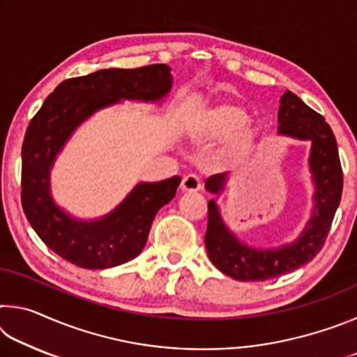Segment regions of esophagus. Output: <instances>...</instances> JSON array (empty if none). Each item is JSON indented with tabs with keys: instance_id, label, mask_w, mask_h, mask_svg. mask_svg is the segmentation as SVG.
Instances as JSON below:
<instances>
[{
	"instance_id": "esophagus-1",
	"label": "esophagus",
	"mask_w": 357,
	"mask_h": 357,
	"mask_svg": "<svg viewBox=\"0 0 357 357\" xmlns=\"http://www.w3.org/2000/svg\"><path fill=\"white\" fill-rule=\"evenodd\" d=\"M202 189V181L195 174H187L181 183V190L183 192H198Z\"/></svg>"
}]
</instances>
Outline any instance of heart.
Listing matches in <instances>:
<instances>
[{"mask_svg":"<svg viewBox=\"0 0 357 357\" xmlns=\"http://www.w3.org/2000/svg\"><path fill=\"white\" fill-rule=\"evenodd\" d=\"M249 118L250 112L239 102H208L192 114L189 137L198 146L220 143L213 153L217 167L241 168L255 157L264 140L263 126Z\"/></svg>","mask_w":357,"mask_h":357,"instance_id":"1","label":"heart"}]
</instances>
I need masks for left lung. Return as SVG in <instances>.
<instances>
[{
  "label": "left lung",
  "instance_id": "1",
  "mask_svg": "<svg viewBox=\"0 0 357 357\" xmlns=\"http://www.w3.org/2000/svg\"><path fill=\"white\" fill-rule=\"evenodd\" d=\"M277 123V134L280 137L310 142L312 209L298 238L268 249L244 243L227 225L222 209L215 203V198L225 192L229 179L215 174L204 184V189L213 195L208 203V229L204 236L208 257L220 273L241 282H264L312 261L321 250L340 204L343 174L337 142L329 124L291 91H285L280 98Z\"/></svg>",
  "mask_w": 357,
  "mask_h": 357
}]
</instances>
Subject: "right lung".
Segmentation results:
<instances>
[{
  "label": "right lung",
  "mask_w": 357,
  "mask_h": 357,
  "mask_svg": "<svg viewBox=\"0 0 357 357\" xmlns=\"http://www.w3.org/2000/svg\"><path fill=\"white\" fill-rule=\"evenodd\" d=\"M167 64L100 69L59 83L28 126L22 146V204L48 249L84 269H108L138 257L155 214L181 183L172 176L135 184L110 213L96 219L70 214L52 195V170L66 143L83 123L124 100L162 105L172 91Z\"/></svg>",
  "instance_id": "right-lung-1"
}]
</instances>
